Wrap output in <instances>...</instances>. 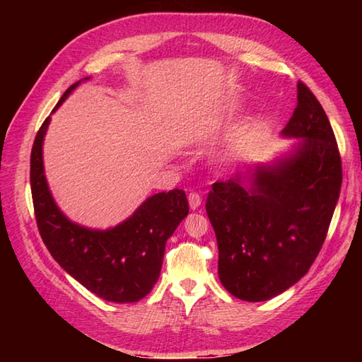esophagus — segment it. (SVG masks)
Wrapping results in <instances>:
<instances>
[{"mask_svg":"<svg viewBox=\"0 0 362 362\" xmlns=\"http://www.w3.org/2000/svg\"><path fill=\"white\" fill-rule=\"evenodd\" d=\"M188 202H189V206H191V210H196V209H199V205H201V202H202V197L199 196L197 193H189L188 194Z\"/></svg>","mask_w":362,"mask_h":362,"instance_id":"obj_1","label":"esophagus"}]
</instances>
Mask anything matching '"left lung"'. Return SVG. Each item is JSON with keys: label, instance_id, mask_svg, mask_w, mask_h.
Instances as JSON below:
<instances>
[{"label": "left lung", "instance_id": "8db88e82", "mask_svg": "<svg viewBox=\"0 0 362 362\" xmlns=\"http://www.w3.org/2000/svg\"><path fill=\"white\" fill-rule=\"evenodd\" d=\"M283 136L302 138L289 157L213 183L206 214L216 233L219 280L245 302L296 284L319 255L339 199L342 163L325 110L303 82Z\"/></svg>", "mask_w": 362, "mask_h": 362}]
</instances>
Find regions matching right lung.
<instances>
[{"instance_id": "right-lung-1", "label": "right lung", "mask_w": 362, "mask_h": 362, "mask_svg": "<svg viewBox=\"0 0 362 362\" xmlns=\"http://www.w3.org/2000/svg\"><path fill=\"white\" fill-rule=\"evenodd\" d=\"M78 86L76 82L65 91L54 110ZM49 119L37 132L30 152V191L46 249L98 297L115 303L138 302L157 283L168 238L189 211L185 191L171 189L148 197L132 216L109 230L74 224L54 202L45 177L42 146Z\"/></svg>"}]
</instances>
